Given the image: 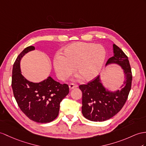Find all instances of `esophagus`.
<instances>
[{"mask_svg":"<svg viewBox=\"0 0 146 146\" xmlns=\"http://www.w3.org/2000/svg\"><path fill=\"white\" fill-rule=\"evenodd\" d=\"M77 87H78L77 85L74 84H70L69 85V88H70V90L71 89H73V88H76Z\"/></svg>","mask_w":146,"mask_h":146,"instance_id":"1","label":"esophagus"}]
</instances>
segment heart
Returning <instances> with one entry per match:
<instances>
[{"label": "heart", "mask_w": 146, "mask_h": 146, "mask_svg": "<svg viewBox=\"0 0 146 146\" xmlns=\"http://www.w3.org/2000/svg\"><path fill=\"white\" fill-rule=\"evenodd\" d=\"M106 52L100 44L92 42H74L62 49L61 55L53 59V66L59 79L65 80L75 71L84 81L95 79L104 66Z\"/></svg>", "instance_id": "b5f03b06"}]
</instances>
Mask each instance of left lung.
Here are the masks:
<instances>
[{
  "instance_id": "1",
  "label": "left lung",
  "mask_w": 146,
  "mask_h": 146,
  "mask_svg": "<svg viewBox=\"0 0 146 146\" xmlns=\"http://www.w3.org/2000/svg\"><path fill=\"white\" fill-rule=\"evenodd\" d=\"M113 56L108 60L105 67L116 64L121 68L124 80L121 89L109 90L103 84L100 76L87 85L79 86L82 92V113L92 121H104L116 115L125 104L131 90L132 73L128 58L115 44H113Z\"/></svg>"
}]
</instances>
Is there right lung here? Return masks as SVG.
Wrapping results in <instances>:
<instances>
[{"mask_svg": "<svg viewBox=\"0 0 146 146\" xmlns=\"http://www.w3.org/2000/svg\"><path fill=\"white\" fill-rule=\"evenodd\" d=\"M34 50V46H28L18 56L13 66L12 87L14 97L24 114L35 122L47 123L58 116L60 103L69 94V86L61 84L51 76L40 82H33L22 75L21 59Z\"/></svg>", "mask_w": 146, "mask_h": 146, "instance_id": "1", "label": "right lung"}]
</instances>
